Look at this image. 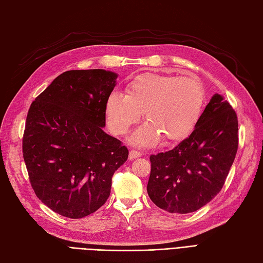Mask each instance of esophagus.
I'll list each match as a JSON object with an SVG mask.
<instances>
[{
    "label": "esophagus",
    "instance_id": "34e87169",
    "mask_svg": "<svg viewBox=\"0 0 263 263\" xmlns=\"http://www.w3.org/2000/svg\"><path fill=\"white\" fill-rule=\"evenodd\" d=\"M142 154L140 153V151H137V150H130L129 151V159L132 160V159H135V158H138V157H141Z\"/></svg>",
    "mask_w": 263,
    "mask_h": 263
}]
</instances>
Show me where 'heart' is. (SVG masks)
<instances>
[{"mask_svg":"<svg viewBox=\"0 0 263 263\" xmlns=\"http://www.w3.org/2000/svg\"><path fill=\"white\" fill-rule=\"evenodd\" d=\"M203 105V86L195 79L145 73L127 84L126 95L110 93L107 124L114 134L125 135L142 113L147 124L133 135V144L151 146L160 137L165 142L177 141L192 130Z\"/></svg>","mask_w":263,"mask_h":263,"instance_id":"1","label":"heart"}]
</instances>
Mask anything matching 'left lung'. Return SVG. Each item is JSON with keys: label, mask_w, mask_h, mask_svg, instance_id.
Instances as JSON below:
<instances>
[{"label": "left lung", "mask_w": 263, "mask_h": 263, "mask_svg": "<svg viewBox=\"0 0 263 263\" xmlns=\"http://www.w3.org/2000/svg\"><path fill=\"white\" fill-rule=\"evenodd\" d=\"M237 149V114L221 95L214 94L189 137L150 156V200L169 213L200 210L219 193Z\"/></svg>", "instance_id": "obj_1"}]
</instances>
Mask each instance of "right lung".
<instances>
[{
  "label": "right lung",
  "instance_id": "add662e5",
  "mask_svg": "<svg viewBox=\"0 0 263 263\" xmlns=\"http://www.w3.org/2000/svg\"><path fill=\"white\" fill-rule=\"evenodd\" d=\"M117 74L103 69L61 73L31 103L23 157L35 194L68 218L87 216L106 202L115 171L128 158L104 130Z\"/></svg>",
  "mask_w": 263,
  "mask_h": 263
}]
</instances>
